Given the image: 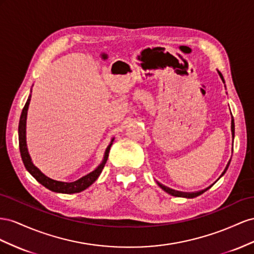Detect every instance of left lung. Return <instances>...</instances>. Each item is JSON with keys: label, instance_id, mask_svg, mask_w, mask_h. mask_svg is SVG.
Segmentation results:
<instances>
[{"label": "left lung", "instance_id": "8db88e82", "mask_svg": "<svg viewBox=\"0 0 254 254\" xmlns=\"http://www.w3.org/2000/svg\"><path fill=\"white\" fill-rule=\"evenodd\" d=\"M219 75H220V77H221V79H222V82H224V79H223V76H222V74L220 73L219 72ZM231 131H232V136H233V138H234V131H235V126H234V119H233V117H232V121H231ZM230 162H231V159L229 161V163L227 164V166H226V168H224V170H223V172L221 173V176L220 177H222L224 173H226V171H227V169H228V167H229V165H230ZM158 184V186L162 188L163 190H165L166 192H168L169 194H171V195H175V197H183V198H194V197H198V195H200L201 193H203L204 191H206L209 187H207V188H205V190H200V191H195V192H183V191H178V190H171V188H169V187H166V186H164V185H162V184H159V183H157Z\"/></svg>", "mask_w": 254, "mask_h": 254}]
</instances>
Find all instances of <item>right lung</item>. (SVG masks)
<instances>
[{"label":"right lung","instance_id":"obj_1","mask_svg":"<svg viewBox=\"0 0 254 254\" xmlns=\"http://www.w3.org/2000/svg\"><path fill=\"white\" fill-rule=\"evenodd\" d=\"M32 92V91H31ZM32 95L28 96V99L26 101V103L23 107L22 113H21V117L19 121V128H18V133H19V148H20V153L21 157H22L23 164L25 166L26 170L31 173V175L38 181V182L45 186L48 190H52L54 192H61V193H75V192H81L86 188H88L95 181L99 178L100 173L102 172L105 163L108 158V153H110L111 147L113 144L114 138L112 139L111 143L108 144V147L106 148L104 158L102 163H101L98 167L91 171L88 175H86L85 177L78 179L74 182H61V181H55L48 178L47 176L43 175V173L36 167V166L33 164L32 158L28 154L27 151V146H26V116H27V110H28V105H30V101H31Z\"/></svg>","mask_w":254,"mask_h":254}]
</instances>
